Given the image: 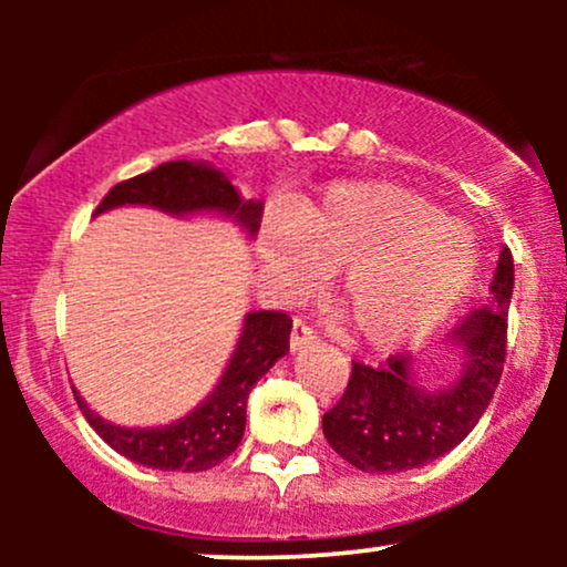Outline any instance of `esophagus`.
Masks as SVG:
<instances>
[{
    "instance_id": "1",
    "label": "esophagus",
    "mask_w": 567,
    "mask_h": 567,
    "mask_svg": "<svg viewBox=\"0 0 567 567\" xmlns=\"http://www.w3.org/2000/svg\"><path fill=\"white\" fill-rule=\"evenodd\" d=\"M315 343H317L315 330H311L309 324L296 320V324H292V330H290V351H292V354H296V351L311 349Z\"/></svg>"
}]
</instances>
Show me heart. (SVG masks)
I'll return each mask as SVG.
<instances>
[{
  "mask_svg": "<svg viewBox=\"0 0 567 567\" xmlns=\"http://www.w3.org/2000/svg\"><path fill=\"white\" fill-rule=\"evenodd\" d=\"M258 247L269 275L288 290L333 275L349 336L394 351L442 328L477 282L470 229L408 188L341 181L298 202L288 218H266Z\"/></svg>",
  "mask_w": 567,
  "mask_h": 567,
  "instance_id": "heart-1",
  "label": "heart"
}]
</instances>
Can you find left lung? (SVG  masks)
<instances>
[{"mask_svg": "<svg viewBox=\"0 0 567 567\" xmlns=\"http://www.w3.org/2000/svg\"><path fill=\"white\" fill-rule=\"evenodd\" d=\"M512 288V252L501 247L491 298L451 338L458 370L447 383L426 386L410 357H392L386 368L354 362L341 402L322 415L330 447L370 474L419 470L453 451L477 426L501 381Z\"/></svg>", "mask_w": 567, "mask_h": 567, "instance_id": "left-lung-1", "label": "left lung"}]
</instances>
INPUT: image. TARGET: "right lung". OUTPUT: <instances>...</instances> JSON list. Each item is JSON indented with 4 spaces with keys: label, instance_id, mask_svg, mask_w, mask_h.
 Returning a JSON list of instances; mask_svg holds the SVG:
<instances>
[{
    "label": "right lung",
    "instance_id": "add662e5",
    "mask_svg": "<svg viewBox=\"0 0 567 567\" xmlns=\"http://www.w3.org/2000/svg\"><path fill=\"white\" fill-rule=\"evenodd\" d=\"M120 207H154L173 218H229L245 239L261 224L264 202L245 199L220 167L210 162H162L152 173L122 181L97 205L95 216ZM288 315L247 311L237 343L213 392L186 415L159 426H120L103 419L74 389L76 405L97 437L133 464L162 472H205L237 451L245 434L250 389L290 349Z\"/></svg>",
    "mask_w": 567,
    "mask_h": 567
}]
</instances>
